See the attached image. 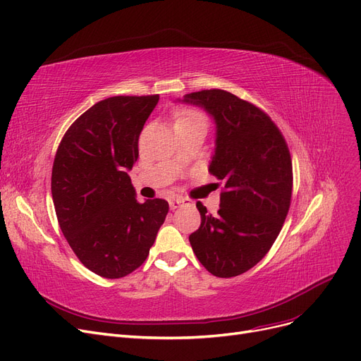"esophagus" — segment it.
Masks as SVG:
<instances>
[{
    "mask_svg": "<svg viewBox=\"0 0 361 361\" xmlns=\"http://www.w3.org/2000/svg\"><path fill=\"white\" fill-rule=\"evenodd\" d=\"M185 204H188V200H185V198H173L169 201V206L171 210H176Z\"/></svg>",
    "mask_w": 361,
    "mask_h": 361,
    "instance_id": "34e87169",
    "label": "esophagus"
}]
</instances>
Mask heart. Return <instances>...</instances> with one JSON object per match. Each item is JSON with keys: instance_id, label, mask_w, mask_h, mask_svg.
<instances>
[{"instance_id": "obj_1", "label": "heart", "mask_w": 361, "mask_h": 361, "mask_svg": "<svg viewBox=\"0 0 361 361\" xmlns=\"http://www.w3.org/2000/svg\"><path fill=\"white\" fill-rule=\"evenodd\" d=\"M192 120H204V117L201 114L191 111V109H182L176 115V123H183V121H192Z\"/></svg>"}]
</instances>
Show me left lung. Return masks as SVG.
<instances>
[{
  "label": "left lung",
  "mask_w": 361,
  "mask_h": 361,
  "mask_svg": "<svg viewBox=\"0 0 361 361\" xmlns=\"http://www.w3.org/2000/svg\"><path fill=\"white\" fill-rule=\"evenodd\" d=\"M178 102L203 108L214 121L209 171L225 182L216 214L197 203L200 228L190 235L198 261L216 277L253 268L279 237L292 198V158L268 115L235 94L213 89Z\"/></svg>",
  "instance_id": "left-lung-1"
}]
</instances>
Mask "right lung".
Wrapping results in <instances>:
<instances>
[{
  "label": "right lung",
  "mask_w": 361,
  "mask_h": 361,
  "mask_svg": "<svg viewBox=\"0 0 361 361\" xmlns=\"http://www.w3.org/2000/svg\"><path fill=\"white\" fill-rule=\"evenodd\" d=\"M160 96H114L75 120L57 148L51 195L62 233L81 264L120 279L148 257L169 212L166 200L139 203L128 170L143 124Z\"/></svg>",
  "instance_id": "add662e5"
}]
</instances>
